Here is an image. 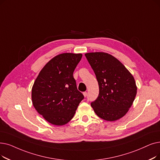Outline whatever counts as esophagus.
<instances>
[{
  "label": "esophagus",
  "instance_id": "1",
  "mask_svg": "<svg viewBox=\"0 0 160 160\" xmlns=\"http://www.w3.org/2000/svg\"><path fill=\"white\" fill-rule=\"evenodd\" d=\"M83 95H84V96L86 97L87 96V92H84L83 93Z\"/></svg>",
  "mask_w": 160,
  "mask_h": 160
}]
</instances>
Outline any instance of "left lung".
Wrapping results in <instances>:
<instances>
[{"label": "left lung", "instance_id": "1", "mask_svg": "<svg viewBox=\"0 0 160 160\" xmlns=\"http://www.w3.org/2000/svg\"><path fill=\"white\" fill-rule=\"evenodd\" d=\"M86 57L96 75L99 88L97 99L91 103L101 118L114 122L127 114L137 95L133 76L113 55L90 52Z\"/></svg>", "mask_w": 160, "mask_h": 160}]
</instances>
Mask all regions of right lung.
Returning a JSON list of instances; mask_svg holds the SVG:
<instances>
[{
  "instance_id": "add662e5",
  "label": "right lung",
  "mask_w": 160,
  "mask_h": 160,
  "mask_svg": "<svg viewBox=\"0 0 160 160\" xmlns=\"http://www.w3.org/2000/svg\"><path fill=\"white\" fill-rule=\"evenodd\" d=\"M82 53H63L50 59L40 71L32 88V105L49 123L63 126L73 118L84 95L73 77Z\"/></svg>"
}]
</instances>
